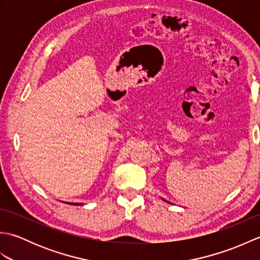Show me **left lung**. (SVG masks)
Returning <instances> with one entry per match:
<instances>
[{
  "mask_svg": "<svg viewBox=\"0 0 260 260\" xmlns=\"http://www.w3.org/2000/svg\"><path fill=\"white\" fill-rule=\"evenodd\" d=\"M164 201H167V200H164ZM167 202H168V201H167Z\"/></svg>",
  "mask_w": 260,
  "mask_h": 260,
  "instance_id": "obj_1",
  "label": "left lung"
}]
</instances>
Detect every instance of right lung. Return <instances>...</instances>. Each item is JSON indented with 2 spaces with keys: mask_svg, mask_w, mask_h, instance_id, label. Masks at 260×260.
I'll return each instance as SVG.
<instances>
[{
  "mask_svg": "<svg viewBox=\"0 0 260 260\" xmlns=\"http://www.w3.org/2000/svg\"><path fill=\"white\" fill-rule=\"evenodd\" d=\"M68 204H73V206H80V204H82V203H71V202H68Z\"/></svg>",
  "mask_w": 260,
  "mask_h": 260,
  "instance_id": "add662e5",
  "label": "right lung"
}]
</instances>
